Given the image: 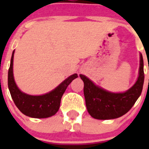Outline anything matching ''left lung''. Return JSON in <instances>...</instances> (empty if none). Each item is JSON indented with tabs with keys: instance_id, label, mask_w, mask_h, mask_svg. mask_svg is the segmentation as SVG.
Returning a JSON list of instances; mask_svg holds the SVG:
<instances>
[{
	"instance_id": "left-lung-1",
	"label": "left lung",
	"mask_w": 149,
	"mask_h": 149,
	"mask_svg": "<svg viewBox=\"0 0 149 149\" xmlns=\"http://www.w3.org/2000/svg\"><path fill=\"white\" fill-rule=\"evenodd\" d=\"M139 76L136 83L124 93H112L97 86L86 76L80 74L84 81V93L88 113L96 119H113L127 113L138 99L144 83L143 58L139 54Z\"/></svg>"
}]
</instances>
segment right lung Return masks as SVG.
Listing matches in <instances>:
<instances>
[{
    "mask_svg": "<svg viewBox=\"0 0 149 149\" xmlns=\"http://www.w3.org/2000/svg\"><path fill=\"white\" fill-rule=\"evenodd\" d=\"M15 50L12 54L10 68L8 72V87L12 98L18 110L31 118L44 119L55 115L59 110L63 93L70 83L77 78V74L67 77L59 86L48 93L41 95H31L18 89L13 76V58Z\"/></svg>",
    "mask_w": 149,
    "mask_h": 149,
    "instance_id": "add662e5",
    "label": "right lung"
}]
</instances>
